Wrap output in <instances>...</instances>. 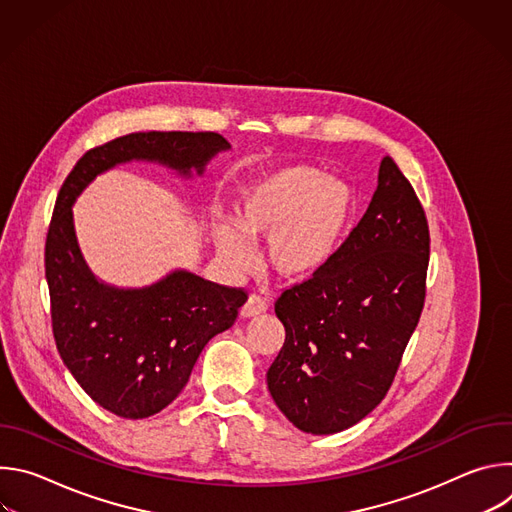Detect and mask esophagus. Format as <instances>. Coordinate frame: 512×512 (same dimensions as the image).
<instances>
[{"instance_id":"34e87169","label":"esophagus","mask_w":512,"mask_h":512,"mask_svg":"<svg viewBox=\"0 0 512 512\" xmlns=\"http://www.w3.org/2000/svg\"><path fill=\"white\" fill-rule=\"evenodd\" d=\"M265 312H267V302L263 298H259V296H249V300L241 308V316L243 318H257V316H261Z\"/></svg>"}]
</instances>
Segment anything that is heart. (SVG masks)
I'll list each match as a JSON object with an SVG mask.
<instances>
[{
  "instance_id": "obj_1",
  "label": "heart",
  "mask_w": 512,
  "mask_h": 512,
  "mask_svg": "<svg viewBox=\"0 0 512 512\" xmlns=\"http://www.w3.org/2000/svg\"><path fill=\"white\" fill-rule=\"evenodd\" d=\"M358 212L356 190L324 172L294 164L251 182L235 212V229L216 233V249L233 271L251 265L249 243L267 241V265L287 281H308L342 249Z\"/></svg>"
}]
</instances>
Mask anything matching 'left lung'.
<instances>
[{
  "label": "left lung",
  "instance_id": "left-lung-1",
  "mask_svg": "<svg viewBox=\"0 0 512 512\" xmlns=\"http://www.w3.org/2000/svg\"><path fill=\"white\" fill-rule=\"evenodd\" d=\"M427 263L423 206L385 156L373 200L334 261L275 302L285 342L267 387L298 429L338 433L385 399L423 310Z\"/></svg>",
  "mask_w": 512,
  "mask_h": 512
}]
</instances>
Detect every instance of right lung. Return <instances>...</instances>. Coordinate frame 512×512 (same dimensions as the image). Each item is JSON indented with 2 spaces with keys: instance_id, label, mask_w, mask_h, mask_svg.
<instances>
[{
  "instance_id": "add662e5",
  "label": "right lung",
  "mask_w": 512,
  "mask_h": 512,
  "mask_svg": "<svg viewBox=\"0 0 512 512\" xmlns=\"http://www.w3.org/2000/svg\"><path fill=\"white\" fill-rule=\"evenodd\" d=\"M231 143L212 131H145L89 150L66 176L46 235V281L56 348L66 369L103 409L143 419L186 387L206 342L229 330L247 294L176 269L145 287L93 275L77 243L72 204L103 172L131 160L200 176Z\"/></svg>"
}]
</instances>
